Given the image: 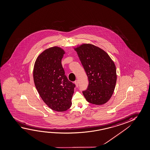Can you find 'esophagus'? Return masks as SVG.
<instances>
[{
	"label": "esophagus",
	"instance_id": "34e87169",
	"mask_svg": "<svg viewBox=\"0 0 150 150\" xmlns=\"http://www.w3.org/2000/svg\"><path fill=\"white\" fill-rule=\"evenodd\" d=\"M74 83H75V84H76V87H78L79 85L78 80H76V81H75V82H74Z\"/></svg>",
	"mask_w": 150,
	"mask_h": 150
}]
</instances>
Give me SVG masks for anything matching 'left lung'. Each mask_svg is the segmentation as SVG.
Instances as JSON below:
<instances>
[{
	"label": "left lung",
	"instance_id": "8db88e82",
	"mask_svg": "<svg viewBox=\"0 0 150 150\" xmlns=\"http://www.w3.org/2000/svg\"><path fill=\"white\" fill-rule=\"evenodd\" d=\"M88 77V87L83 91L86 100L102 105L110 100L117 81L116 68L107 52L91 44L74 47Z\"/></svg>",
	"mask_w": 150,
	"mask_h": 150
}]
</instances>
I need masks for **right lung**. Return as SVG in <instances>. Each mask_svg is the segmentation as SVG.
Returning <instances> with one entry per match:
<instances>
[{
  "label": "right lung",
  "instance_id": "add662e5",
  "mask_svg": "<svg viewBox=\"0 0 150 150\" xmlns=\"http://www.w3.org/2000/svg\"><path fill=\"white\" fill-rule=\"evenodd\" d=\"M64 54L60 47L48 48L38 55L34 66V82L38 94L56 112H64L71 107L75 87L64 75L62 64Z\"/></svg>",
  "mask_w": 150,
  "mask_h": 150
}]
</instances>
